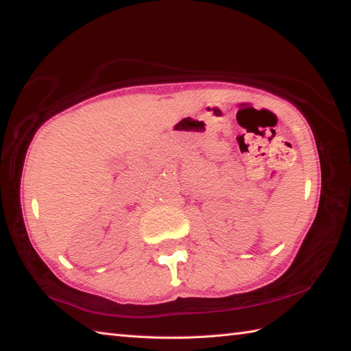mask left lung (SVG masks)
<instances>
[{
    "instance_id": "8db88e82",
    "label": "left lung",
    "mask_w": 351,
    "mask_h": 351,
    "mask_svg": "<svg viewBox=\"0 0 351 351\" xmlns=\"http://www.w3.org/2000/svg\"><path fill=\"white\" fill-rule=\"evenodd\" d=\"M273 93H274V92H273Z\"/></svg>"
}]
</instances>
